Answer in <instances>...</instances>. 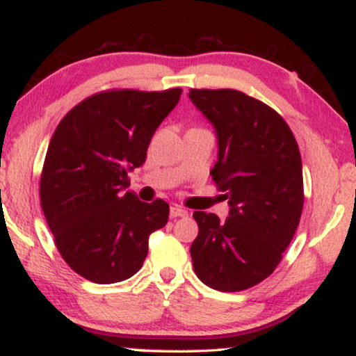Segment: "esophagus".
<instances>
[{"instance_id":"obj_1","label":"esophagus","mask_w":356,"mask_h":356,"mask_svg":"<svg viewBox=\"0 0 356 356\" xmlns=\"http://www.w3.org/2000/svg\"><path fill=\"white\" fill-rule=\"evenodd\" d=\"M188 211L186 209L179 207V206H172L170 207V217L172 218H178V217H186Z\"/></svg>"}]
</instances>
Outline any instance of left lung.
<instances>
[{"mask_svg": "<svg viewBox=\"0 0 356 356\" xmlns=\"http://www.w3.org/2000/svg\"><path fill=\"white\" fill-rule=\"evenodd\" d=\"M194 106L213 126L212 179L228 199L225 222L196 211L193 267L207 286L241 291L267 279L289 248L303 211V167L295 136L262 102L233 89H191Z\"/></svg>", "mask_w": 356, "mask_h": 356, "instance_id": "1", "label": "left lung"}]
</instances>
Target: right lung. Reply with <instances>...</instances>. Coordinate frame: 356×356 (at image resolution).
Returning a JSON list of instances; mask_svg holds the SVG:
<instances>
[{
    "label": "right lung",
    "instance_id": "add662e5",
    "mask_svg": "<svg viewBox=\"0 0 356 356\" xmlns=\"http://www.w3.org/2000/svg\"><path fill=\"white\" fill-rule=\"evenodd\" d=\"M181 92H102L76 105L53 133L42 209L63 259L84 279L116 284L133 277L149 235L167 225V202H143L126 188Z\"/></svg>",
    "mask_w": 356,
    "mask_h": 356
}]
</instances>
